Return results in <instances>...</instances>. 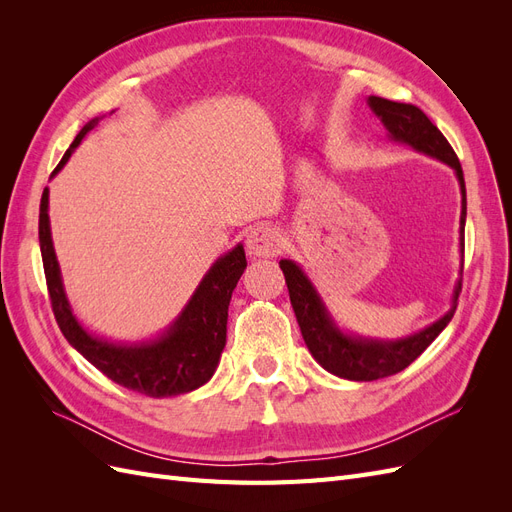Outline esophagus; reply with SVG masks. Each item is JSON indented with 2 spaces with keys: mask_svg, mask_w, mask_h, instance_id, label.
Segmentation results:
<instances>
[{
  "mask_svg": "<svg viewBox=\"0 0 512 512\" xmlns=\"http://www.w3.org/2000/svg\"><path fill=\"white\" fill-rule=\"evenodd\" d=\"M245 247L252 258H273L282 250V237L271 226H256L247 232Z\"/></svg>",
  "mask_w": 512,
  "mask_h": 512,
  "instance_id": "1",
  "label": "esophagus"
}]
</instances>
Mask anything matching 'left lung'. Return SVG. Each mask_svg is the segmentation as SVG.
I'll return each instance as SVG.
<instances>
[{
  "mask_svg": "<svg viewBox=\"0 0 512 512\" xmlns=\"http://www.w3.org/2000/svg\"><path fill=\"white\" fill-rule=\"evenodd\" d=\"M367 104L382 126L389 132V138L395 143L408 145L418 153L440 160L442 164L455 170L461 190V220H459V247H461V269H463V228H466V181H463V170L455 156L453 147L448 145L444 134L433 126L429 117L414 104L384 100L378 96H369ZM280 269L284 271L286 286L290 294V303L294 316L301 327V335L305 339L307 350L312 352L316 363L327 369L329 374L354 380V382H371L378 378L393 376L397 371L406 369L416 356L436 339L448 322H451L457 299L461 290V280L455 282L451 309L431 322L429 327L416 331L406 337L397 339H380V337H363L350 333L339 327L333 314L329 312L327 303L320 297L318 288L309 280L307 273L299 262L290 258L280 260Z\"/></svg>",
  "mask_w": 512,
  "mask_h": 512,
  "instance_id": "obj_1",
  "label": "left lung"
}]
</instances>
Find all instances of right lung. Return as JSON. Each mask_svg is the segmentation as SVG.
<instances>
[{
    "label": "right lung",
    "mask_w": 512,
    "mask_h": 512,
    "mask_svg": "<svg viewBox=\"0 0 512 512\" xmlns=\"http://www.w3.org/2000/svg\"><path fill=\"white\" fill-rule=\"evenodd\" d=\"M100 119L102 117L87 121L83 130L76 134L51 179L68 164L76 147L83 143L89 130L98 126ZM38 235L46 286H49L59 329L68 344L98 367L106 378L149 397L185 395L211 380L226 346V320L232 290L247 267L243 243H237L213 262L192 292L190 301L162 333L141 339V342H115V339L85 329L68 301L51 235L49 188H44L40 200Z\"/></svg>",
    "instance_id": "right-lung-1"
}]
</instances>
